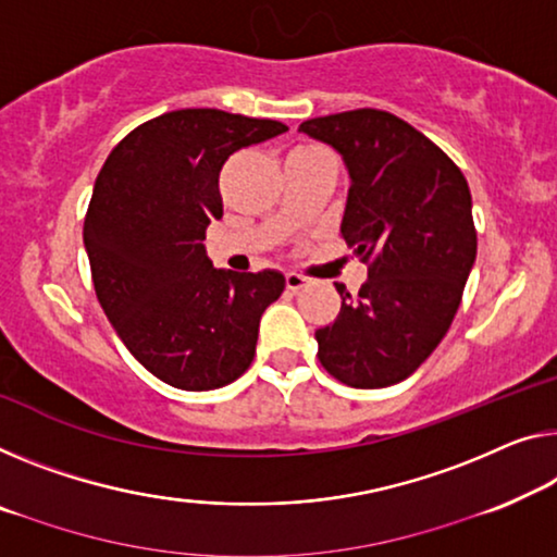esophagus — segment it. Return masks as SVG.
I'll return each instance as SVG.
<instances>
[{"mask_svg": "<svg viewBox=\"0 0 557 557\" xmlns=\"http://www.w3.org/2000/svg\"><path fill=\"white\" fill-rule=\"evenodd\" d=\"M306 284H308V278H304L301 273H294V271L286 273V288L294 290V294L296 290H301Z\"/></svg>", "mask_w": 557, "mask_h": 557, "instance_id": "1", "label": "esophagus"}]
</instances>
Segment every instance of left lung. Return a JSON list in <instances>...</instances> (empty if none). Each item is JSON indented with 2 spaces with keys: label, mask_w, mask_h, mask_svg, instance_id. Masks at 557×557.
<instances>
[{
  "label": "left lung",
  "mask_w": 557,
  "mask_h": 557,
  "mask_svg": "<svg viewBox=\"0 0 557 557\" xmlns=\"http://www.w3.org/2000/svg\"><path fill=\"white\" fill-rule=\"evenodd\" d=\"M298 132L344 159L350 186L341 236L368 263L341 311L315 331L326 371L354 388L406 381L446 336L475 263L466 176L435 144L381 109L308 119Z\"/></svg>",
  "instance_id": "left-lung-1"
}]
</instances>
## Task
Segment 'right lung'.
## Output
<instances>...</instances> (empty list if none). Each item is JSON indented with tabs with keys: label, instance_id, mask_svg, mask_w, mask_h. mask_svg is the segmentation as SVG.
<instances>
[{
	"label": "right lung",
	"instance_id": "right-lung-1",
	"mask_svg": "<svg viewBox=\"0 0 557 557\" xmlns=\"http://www.w3.org/2000/svg\"><path fill=\"white\" fill-rule=\"evenodd\" d=\"M284 132L271 119L178 109L136 126L99 171L84 219L94 290L129 354L169 386L221 388L253 361L286 278L216 269L203 234L221 219L226 159Z\"/></svg>",
	"mask_w": 557,
	"mask_h": 557
}]
</instances>
